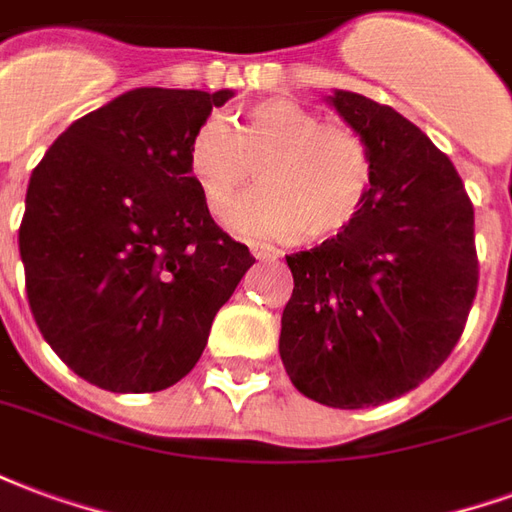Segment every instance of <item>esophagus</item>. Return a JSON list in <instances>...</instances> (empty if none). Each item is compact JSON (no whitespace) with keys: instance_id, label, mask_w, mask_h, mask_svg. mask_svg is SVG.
I'll use <instances>...</instances> for the list:
<instances>
[{"instance_id":"34e87169","label":"esophagus","mask_w":512,"mask_h":512,"mask_svg":"<svg viewBox=\"0 0 512 512\" xmlns=\"http://www.w3.org/2000/svg\"><path fill=\"white\" fill-rule=\"evenodd\" d=\"M249 252H252L257 260H277V257H282V252H279L277 246L260 244V241H252V244H249Z\"/></svg>"}]
</instances>
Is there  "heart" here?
Returning <instances> with one entry per match:
<instances>
[{"label": "heart", "instance_id": "obj_1", "mask_svg": "<svg viewBox=\"0 0 512 512\" xmlns=\"http://www.w3.org/2000/svg\"><path fill=\"white\" fill-rule=\"evenodd\" d=\"M194 186L213 216H224L260 172L263 186L235 205V233L332 241L362 216L373 191V153L362 136L323 123L307 106L268 98L249 106L235 131L205 117L186 147Z\"/></svg>", "mask_w": 512, "mask_h": 512}]
</instances>
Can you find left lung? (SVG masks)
<instances>
[{
  "label": "left lung",
  "mask_w": 512,
  "mask_h": 512,
  "mask_svg": "<svg viewBox=\"0 0 512 512\" xmlns=\"http://www.w3.org/2000/svg\"><path fill=\"white\" fill-rule=\"evenodd\" d=\"M326 101L370 147L373 191L343 235L288 255L279 356L315 403L381 406L461 340L480 274L474 208L450 158L392 106L348 90Z\"/></svg>",
  "instance_id": "8db88e82"
}]
</instances>
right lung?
Segmentation results:
<instances>
[{"label":"right lung","mask_w":512,"mask_h":512,"mask_svg":"<svg viewBox=\"0 0 512 512\" xmlns=\"http://www.w3.org/2000/svg\"><path fill=\"white\" fill-rule=\"evenodd\" d=\"M233 95L136 87L71 123L32 169L18 227L29 310L84 381L178 384L255 263L186 164L194 128Z\"/></svg>","instance_id":"1"}]
</instances>
